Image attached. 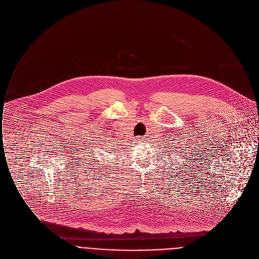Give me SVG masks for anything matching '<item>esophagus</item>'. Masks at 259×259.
Segmentation results:
<instances>
[{
  "label": "esophagus",
  "mask_w": 259,
  "mask_h": 259,
  "mask_svg": "<svg viewBox=\"0 0 259 259\" xmlns=\"http://www.w3.org/2000/svg\"><path fill=\"white\" fill-rule=\"evenodd\" d=\"M136 140H137V142H138V143H140V142H142V139H141V138H137V139H136Z\"/></svg>",
  "instance_id": "34e87169"
}]
</instances>
